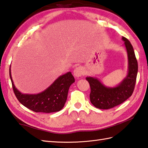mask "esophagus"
Segmentation results:
<instances>
[{
	"label": "esophagus",
	"mask_w": 148,
	"mask_h": 148,
	"mask_svg": "<svg viewBox=\"0 0 148 148\" xmlns=\"http://www.w3.org/2000/svg\"><path fill=\"white\" fill-rule=\"evenodd\" d=\"M84 69L82 66H78L73 71V75L75 77H80L84 75Z\"/></svg>",
	"instance_id": "1"
}]
</instances>
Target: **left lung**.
I'll use <instances>...</instances> for the list:
<instances>
[{"instance_id":"left-lung-1","label":"left lung","mask_w":148,"mask_h":148,"mask_svg":"<svg viewBox=\"0 0 148 148\" xmlns=\"http://www.w3.org/2000/svg\"><path fill=\"white\" fill-rule=\"evenodd\" d=\"M128 56V73L116 87L105 86L96 77H87L86 80L90 87V100L94 106L102 110H108L121 104L133 93L138 71V64L132 44L122 37Z\"/></svg>"}]
</instances>
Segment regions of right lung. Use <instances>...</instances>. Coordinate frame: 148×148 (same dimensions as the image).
Here are the masks:
<instances>
[{
	"label": "right lung",
	"mask_w": 148,
	"mask_h": 148,
	"mask_svg": "<svg viewBox=\"0 0 148 148\" xmlns=\"http://www.w3.org/2000/svg\"><path fill=\"white\" fill-rule=\"evenodd\" d=\"M9 75L12 88L18 100L24 106L35 112L53 113L60 111L66 101L70 85L75 82V78L71 72L59 77L46 89L37 94H23L16 88L13 82L11 66Z\"/></svg>",
	"instance_id": "right-lung-1"
}]
</instances>
